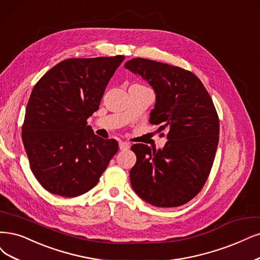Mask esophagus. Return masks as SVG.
Segmentation results:
<instances>
[{
  "instance_id": "34e87169",
  "label": "esophagus",
  "mask_w": 260,
  "mask_h": 260,
  "mask_svg": "<svg viewBox=\"0 0 260 260\" xmlns=\"http://www.w3.org/2000/svg\"><path fill=\"white\" fill-rule=\"evenodd\" d=\"M129 147H131V145L126 141H120L119 142V148H120L121 151H126V150L129 149Z\"/></svg>"
}]
</instances>
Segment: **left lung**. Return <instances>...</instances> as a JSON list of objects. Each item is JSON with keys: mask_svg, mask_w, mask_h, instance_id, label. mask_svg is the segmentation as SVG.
<instances>
[{"mask_svg": "<svg viewBox=\"0 0 260 260\" xmlns=\"http://www.w3.org/2000/svg\"><path fill=\"white\" fill-rule=\"evenodd\" d=\"M125 69L154 89L156 103L150 123L168 128L165 147L152 150L137 143L131 169L135 193L152 206L179 207L205 185L218 145L219 121L212 99L196 75L181 67L136 57Z\"/></svg>", "mask_w": 260, "mask_h": 260, "instance_id": "obj_1", "label": "left lung"}]
</instances>
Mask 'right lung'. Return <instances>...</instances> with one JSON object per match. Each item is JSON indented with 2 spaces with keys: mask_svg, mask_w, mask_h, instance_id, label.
Here are the masks:
<instances>
[{
  "mask_svg": "<svg viewBox=\"0 0 260 260\" xmlns=\"http://www.w3.org/2000/svg\"><path fill=\"white\" fill-rule=\"evenodd\" d=\"M124 55L67 59L33 88L22 141L33 175L50 193L77 197L93 188L118 152L114 139L96 136L88 120Z\"/></svg>",
  "mask_w": 260,
  "mask_h": 260,
  "instance_id": "add662e5",
  "label": "right lung"
}]
</instances>
